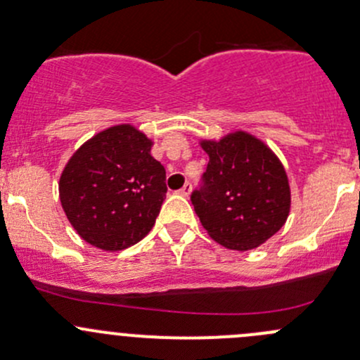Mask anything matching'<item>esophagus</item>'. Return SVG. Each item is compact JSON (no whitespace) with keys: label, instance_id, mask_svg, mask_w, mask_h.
I'll list each match as a JSON object with an SVG mask.
<instances>
[{"label":"esophagus","instance_id":"esophagus-1","mask_svg":"<svg viewBox=\"0 0 360 360\" xmlns=\"http://www.w3.org/2000/svg\"><path fill=\"white\" fill-rule=\"evenodd\" d=\"M177 193H179L181 197H188V195L191 193V183H186V184H184V186L181 188V190L177 191Z\"/></svg>","mask_w":360,"mask_h":360}]
</instances>
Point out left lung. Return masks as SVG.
<instances>
[{
  "mask_svg": "<svg viewBox=\"0 0 360 360\" xmlns=\"http://www.w3.org/2000/svg\"><path fill=\"white\" fill-rule=\"evenodd\" d=\"M209 155L203 186L191 193L202 226L217 244L249 250L274 237L288 221L291 188L277 155L244 130L203 139Z\"/></svg>",
  "mask_w": 360,
  "mask_h": 360,
  "instance_id": "obj_1",
  "label": "left lung"
}]
</instances>
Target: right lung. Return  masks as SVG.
<instances>
[{"label":"right lung","instance_id":"1","mask_svg":"<svg viewBox=\"0 0 360 360\" xmlns=\"http://www.w3.org/2000/svg\"><path fill=\"white\" fill-rule=\"evenodd\" d=\"M153 141L130 123L96 134L72 153L59 198L76 233L97 249L122 250L143 240L165 198V169Z\"/></svg>","mask_w":360,"mask_h":360}]
</instances>
